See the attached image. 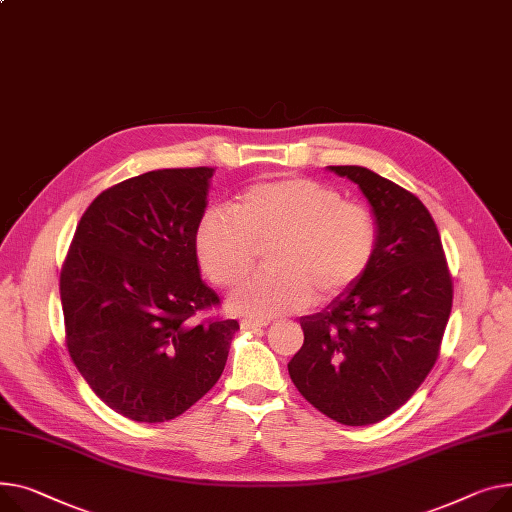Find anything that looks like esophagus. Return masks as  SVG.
I'll return each instance as SVG.
<instances>
[{"label": "esophagus", "mask_w": 512, "mask_h": 512, "mask_svg": "<svg viewBox=\"0 0 512 512\" xmlns=\"http://www.w3.org/2000/svg\"><path fill=\"white\" fill-rule=\"evenodd\" d=\"M267 325H269V321H265V319H243L241 321L243 329H259V327H267Z\"/></svg>", "instance_id": "obj_1"}]
</instances>
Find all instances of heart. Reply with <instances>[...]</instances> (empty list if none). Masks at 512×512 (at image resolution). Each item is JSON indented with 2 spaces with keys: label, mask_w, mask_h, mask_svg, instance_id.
Here are the masks:
<instances>
[{
  "label": "heart",
  "mask_w": 512,
  "mask_h": 512,
  "mask_svg": "<svg viewBox=\"0 0 512 512\" xmlns=\"http://www.w3.org/2000/svg\"><path fill=\"white\" fill-rule=\"evenodd\" d=\"M232 212L208 208L193 228L195 259L206 278L232 288L265 251L269 269L238 288L232 309L276 317L335 298L368 269L379 245L372 212L321 181L286 175L238 191Z\"/></svg>",
  "instance_id": "1"
}]
</instances>
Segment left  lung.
Returning a JSON list of instances; mask_svg holds the SVG:
<instances>
[{
  "label": "left lung",
  "instance_id": "1",
  "mask_svg": "<svg viewBox=\"0 0 512 512\" xmlns=\"http://www.w3.org/2000/svg\"><path fill=\"white\" fill-rule=\"evenodd\" d=\"M372 206L379 245L364 276L321 313L300 317L304 344L288 362L300 395L346 426L377 424L424 383L453 306L438 228L407 189L362 166H329Z\"/></svg>",
  "mask_w": 512,
  "mask_h": 512
}]
</instances>
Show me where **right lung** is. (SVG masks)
<instances>
[{"instance_id": "add662e5", "label": "right lung", "mask_w": 512, "mask_h": 512, "mask_svg": "<svg viewBox=\"0 0 512 512\" xmlns=\"http://www.w3.org/2000/svg\"><path fill=\"white\" fill-rule=\"evenodd\" d=\"M214 168H160L102 191L80 218L59 276L65 346L90 389L133 422H166L226 366L234 319H201L193 228Z\"/></svg>"}]
</instances>
